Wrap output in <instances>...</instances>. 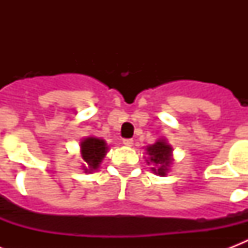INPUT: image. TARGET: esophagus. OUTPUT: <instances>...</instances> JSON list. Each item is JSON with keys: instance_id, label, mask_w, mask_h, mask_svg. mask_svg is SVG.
Segmentation results:
<instances>
[{"instance_id": "obj_1", "label": "esophagus", "mask_w": 248, "mask_h": 248, "mask_svg": "<svg viewBox=\"0 0 248 248\" xmlns=\"http://www.w3.org/2000/svg\"><path fill=\"white\" fill-rule=\"evenodd\" d=\"M132 144H134V140L132 139H124V145H126V147H132Z\"/></svg>"}]
</instances>
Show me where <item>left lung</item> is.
Masks as SVG:
<instances>
[{
    "label": "left lung",
    "mask_w": 248,
    "mask_h": 248,
    "mask_svg": "<svg viewBox=\"0 0 248 248\" xmlns=\"http://www.w3.org/2000/svg\"><path fill=\"white\" fill-rule=\"evenodd\" d=\"M148 165H152V171L159 176L169 172L170 165L172 163V147L166 140L159 139L155 144L147 147Z\"/></svg>",
    "instance_id": "8db88e82"
}]
</instances>
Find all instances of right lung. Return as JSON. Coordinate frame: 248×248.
Here are the masks:
<instances>
[{
    "mask_svg": "<svg viewBox=\"0 0 248 248\" xmlns=\"http://www.w3.org/2000/svg\"><path fill=\"white\" fill-rule=\"evenodd\" d=\"M108 147L103 139L89 136L81 141V155L83 159V170L85 172H91L99 169L103 158L107 155Z\"/></svg>",
    "mask_w": 248,
    "mask_h": 248,
    "instance_id": "obj_1",
    "label": "right lung"
}]
</instances>
